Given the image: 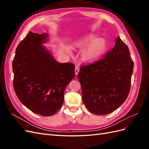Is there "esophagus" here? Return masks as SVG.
Wrapping results in <instances>:
<instances>
[{"label":"esophagus","instance_id":"esophagus-1","mask_svg":"<svg viewBox=\"0 0 149 149\" xmlns=\"http://www.w3.org/2000/svg\"><path fill=\"white\" fill-rule=\"evenodd\" d=\"M74 71H75V74L77 75L78 74V73H79V68L78 67H76L75 68V70H74Z\"/></svg>","mask_w":149,"mask_h":149}]
</instances>
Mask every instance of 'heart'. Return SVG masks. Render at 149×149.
<instances>
[{
    "instance_id": "obj_1",
    "label": "heart",
    "mask_w": 149,
    "mask_h": 149,
    "mask_svg": "<svg viewBox=\"0 0 149 149\" xmlns=\"http://www.w3.org/2000/svg\"><path fill=\"white\" fill-rule=\"evenodd\" d=\"M74 46L76 48L86 47L81 52V57L83 61L92 63L98 60L106 50L107 40L98 38L96 34L91 33L75 40Z\"/></svg>"
}]
</instances>
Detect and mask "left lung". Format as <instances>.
Segmentation results:
<instances>
[{"label": "left lung", "mask_w": 149, "mask_h": 149, "mask_svg": "<svg viewBox=\"0 0 149 149\" xmlns=\"http://www.w3.org/2000/svg\"><path fill=\"white\" fill-rule=\"evenodd\" d=\"M134 63L119 36L102 59L81 67L78 79L83 101L91 113L106 115L125 102L130 88Z\"/></svg>", "instance_id": "obj_1"}]
</instances>
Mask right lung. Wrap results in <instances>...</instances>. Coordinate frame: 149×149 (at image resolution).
<instances>
[{
  "instance_id": "1",
  "label": "right lung",
  "mask_w": 149,
  "mask_h": 149,
  "mask_svg": "<svg viewBox=\"0 0 149 149\" xmlns=\"http://www.w3.org/2000/svg\"><path fill=\"white\" fill-rule=\"evenodd\" d=\"M48 34L29 31L17 47L12 62L13 88L29 109L39 115L55 114L64 101L66 86L74 78L72 63L57 62L43 45Z\"/></svg>"
}]
</instances>
